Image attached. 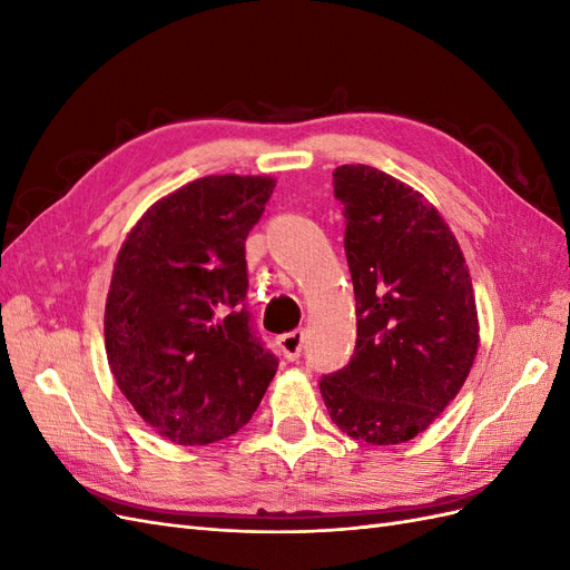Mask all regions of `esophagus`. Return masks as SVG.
<instances>
[{"label":"esophagus","instance_id":"34e87169","mask_svg":"<svg viewBox=\"0 0 570 570\" xmlns=\"http://www.w3.org/2000/svg\"><path fill=\"white\" fill-rule=\"evenodd\" d=\"M278 344H281V350H283V354H285L287 361L299 358L302 347H304V331H292V333L281 335V337H278Z\"/></svg>","mask_w":570,"mask_h":570}]
</instances>
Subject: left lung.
<instances>
[{"instance_id":"1","label":"left lung","mask_w":570,"mask_h":570,"mask_svg":"<svg viewBox=\"0 0 570 570\" xmlns=\"http://www.w3.org/2000/svg\"><path fill=\"white\" fill-rule=\"evenodd\" d=\"M356 297V350L323 375L335 425L368 444L416 438L452 404L480 344L454 233L419 189L366 164L333 170Z\"/></svg>"}]
</instances>
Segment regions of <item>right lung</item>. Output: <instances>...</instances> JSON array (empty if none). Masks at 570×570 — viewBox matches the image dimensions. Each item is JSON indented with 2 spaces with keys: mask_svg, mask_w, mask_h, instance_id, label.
<instances>
[{
  "mask_svg": "<svg viewBox=\"0 0 570 570\" xmlns=\"http://www.w3.org/2000/svg\"><path fill=\"white\" fill-rule=\"evenodd\" d=\"M273 187L271 176L197 178L154 202L116 256L109 368L142 421L176 444L235 435L278 371L245 308V243Z\"/></svg>",
  "mask_w": 570,
  "mask_h": 570,
  "instance_id": "add662e5",
  "label": "right lung"
}]
</instances>
